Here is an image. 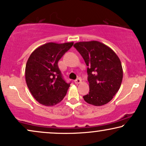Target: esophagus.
I'll list each match as a JSON object with an SVG mask.
<instances>
[{
  "instance_id": "obj_1",
  "label": "esophagus",
  "mask_w": 146,
  "mask_h": 146,
  "mask_svg": "<svg viewBox=\"0 0 146 146\" xmlns=\"http://www.w3.org/2000/svg\"><path fill=\"white\" fill-rule=\"evenodd\" d=\"M81 79L80 78H77L76 80H74V82H75V84H80V83H81Z\"/></svg>"
}]
</instances>
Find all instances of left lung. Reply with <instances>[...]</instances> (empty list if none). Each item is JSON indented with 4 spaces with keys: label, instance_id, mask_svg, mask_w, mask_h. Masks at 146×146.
Listing matches in <instances>:
<instances>
[{
    "label": "left lung",
    "instance_id": "8db88e82",
    "mask_svg": "<svg viewBox=\"0 0 146 146\" xmlns=\"http://www.w3.org/2000/svg\"><path fill=\"white\" fill-rule=\"evenodd\" d=\"M74 46L88 66L90 90L83 98L94 106L108 103L121 84L123 68L119 57L112 49L97 41H80Z\"/></svg>",
    "mask_w": 146,
    "mask_h": 146
}]
</instances>
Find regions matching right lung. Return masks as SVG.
I'll list each match as a JSON object with an SVG mask.
<instances>
[{
  "mask_svg": "<svg viewBox=\"0 0 146 146\" xmlns=\"http://www.w3.org/2000/svg\"><path fill=\"white\" fill-rule=\"evenodd\" d=\"M73 42L47 43L30 55L25 67V80L35 99L41 105L54 106L61 102L70 83L64 80L58 63Z\"/></svg>",
  "mask_w": 146,
  "mask_h": 146,
  "instance_id": "right-lung-1",
  "label": "right lung"
}]
</instances>
